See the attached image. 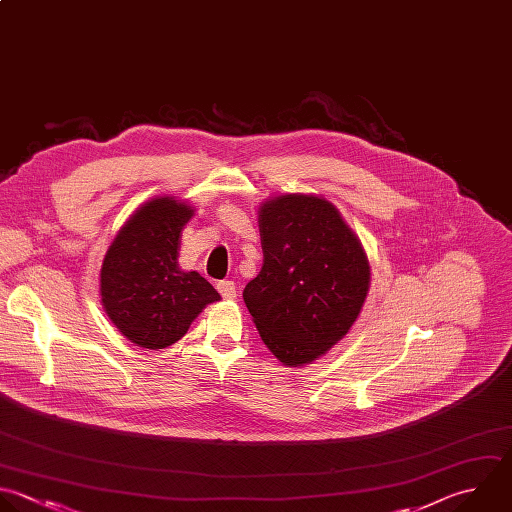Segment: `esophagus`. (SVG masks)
I'll use <instances>...</instances> for the list:
<instances>
[{
	"instance_id": "obj_1",
	"label": "esophagus",
	"mask_w": 512,
	"mask_h": 512,
	"mask_svg": "<svg viewBox=\"0 0 512 512\" xmlns=\"http://www.w3.org/2000/svg\"><path fill=\"white\" fill-rule=\"evenodd\" d=\"M216 288H218V292L224 300H234L236 298V284L232 280H222V282H218Z\"/></svg>"
}]
</instances>
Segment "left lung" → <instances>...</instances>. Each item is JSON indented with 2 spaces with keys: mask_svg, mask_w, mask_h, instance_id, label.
Returning a JSON list of instances; mask_svg holds the SVG:
<instances>
[{
  "mask_svg": "<svg viewBox=\"0 0 512 512\" xmlns=\"http://www.w3.org/2000/svg\"><path fill=\"white\" fill-rule=\"evenodd\" d=\"M264 262L244 288L262 342L284 366L312 364L356 322L370 262L338 208L316 194H278L258 208Z\"/></svg>",
  "mask_w": 512,
  "mask_h": 512,
  "instance_id": "1",
  "label": "left lung"
}]
</instances>
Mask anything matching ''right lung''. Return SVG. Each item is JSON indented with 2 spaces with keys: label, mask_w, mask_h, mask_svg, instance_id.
I'll use <instances>...</instances> for the list:
<instances>
[{
  "label": "right lung",
  "mask_w": 512,
  "mask_h": 512,
  "mask_svg": "<svg viewBox=\"0 0 512 512\" xmlns=\"http://www.w3.org/2000/svg\"><path fill=\"white\" fill-rule=\"evenodd\" d=\"M194 212L186 200L156 196L126 220L104 256V312L140 348L172 346L208 304L220 300L206 278L178 264L182 230Z\"/></svg>",
  "instance_id": "1"
}]
</instances>
